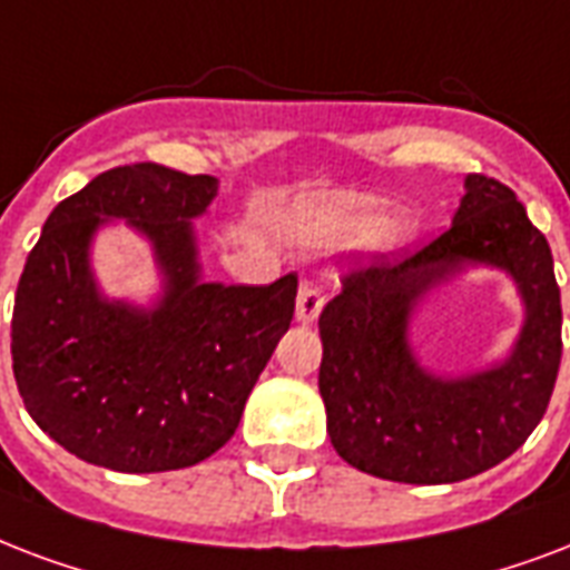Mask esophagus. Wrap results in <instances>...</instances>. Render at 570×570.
<instances>
[{"label": "esophagus", "mask_w": 570, "mask_h": 570, "mask_svg": "<svg viewBox=\"0 0 570 570\" xmlns=\"http://www.w3.org/2000/svg\"><path fill=\"white\" fill-rule=\"evenodd\" d=\"M321 308H324V297H321V291H317L308 279L299 282L297 321H303V324H312V321L321 315Z\"/></svg>", "instance_id": "obj_1"}]
</instances>
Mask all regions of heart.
I'll list each match as a JSON object with an SVG mask.
<instances>
[{"label":"heart","mask_w":570,"mask_h":570,"mask_svg":"<svg viewBox=\"0 0 570 570\" xmlns=\"http://www.w3.org/2000/svg\"><path fill=\"white\" fill-rule=\"evenodd\" d=\"M294 228L299 240L312 246H347L372 237L377 249H399L410 235L404 219H386L381 205L360 198H326L306 205L294 216Z\"/></svg>","instance_id":"1"}]
</instances>
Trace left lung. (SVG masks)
Here are the masks:
<instances>
[{
	"label": "left lung",
	"instance_id": "obj_1",
	"mask_svg": "<svg viewBox=\"0 0 570 570\" xmlns=\"http://www.w3.org/2000/svg\"><path fill=\"white\" fill-rule=\"evenodd\" d=\"M473 263L509 272L528 317L502 364L440 379L412 354L409 317L428 289ZM317 330V390L335 452L390 482H464L518 452L553 395L562 299L550 244L505 184L466 175L443 235L416 253L372 255L347 273Z\"/></svg>",
	"mask_w": 570,
	"mask_h": 570
}]
</instances>
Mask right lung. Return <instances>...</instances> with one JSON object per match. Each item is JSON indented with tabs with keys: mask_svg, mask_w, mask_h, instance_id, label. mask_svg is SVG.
Segmentation results:
<instances>
[{
	"mask_svg": "<svg viewBox=\"0 0 570 570\" xmlns=\"http://www.w3.org/2000/svg\"><path fill=\"white\" fill-rule=\"evenodd\" d=\"M216 178L157 163L118 166L43 223L11 317V360L29 416L70 454L116 473H166L223 449L294 317L297 276L273 285L202 279L193 219ZM125 218L155 249L164 294L151 309L109 301L90 240Z\"/></svg>",
	"mask_w": 570,
	"mask_h": 570,
	"instance_id": "add662e5",
	"label": "right lung"
}]
</instances>
